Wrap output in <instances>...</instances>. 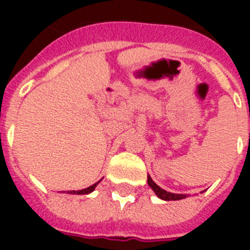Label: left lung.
Returning a JSON list of instances; mask_svg holds the SVG:
<instances>
[{
	"mask_svg": "<svg viewBox=\"0 0 250 250\" xmlns=\"http://www.w3.org/2000/svg\"><path fill=\"white\" fill-rule=\"evenodd\" d=\"M148 184L149 187L154 190V193L158 196L160 198L165 200V201H176V200H183V198L187 197V194H176V193H170V192H167V190L162 189L161 187H158L156 183L153 182L152 178L148 175Z\"/></svg>",
	"mask_w": 250,
	"mask_h": 250,
	"instance_id": "8db88e82",
	"label": "left lung"
}]
</instances>
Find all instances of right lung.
<instances>
[{
	"label": "right lung",
	"instance_id": "1",
	"mask_svg": "<svg viewBox=\"0 0 250 250\" xmlns=\"http://www.w3.org/2000/svg\"><path fill=\"white\" fill-rule=\"evenodd\" d=\"M97 184H98V182L94 183L93 186H90V187H88V188H85V189L68 190V193H71V194H86V193H90V192H92V190H93L94 188H96V186H97Z\"/></svg>",
	"mask_w": 250,
	"mask_h": 250
}]
</instances>
